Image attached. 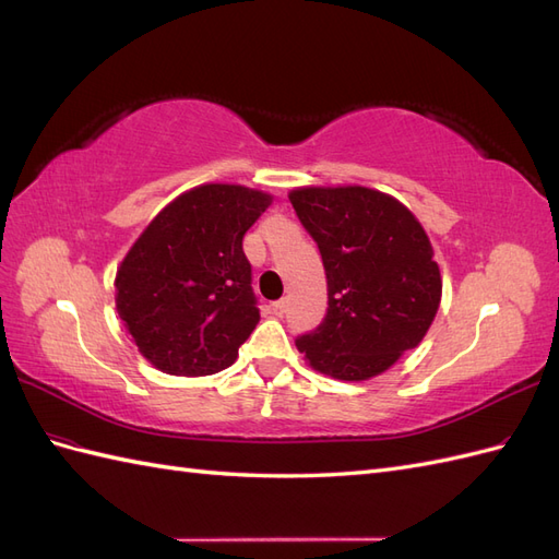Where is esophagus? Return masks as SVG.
I'll return each mask as SVG.
<instances>
[{
	"mask_svg": "<svg viewBox=\"0 0 559 559\" xmlns=\"http://www.w3.org/2000/svg\"><path fill=\"white\" fill-rule=\"evenodd\" d=\"M286 308H289V302H286V298H282V300H275L273 308H270V310H273V314L282 317L286 312Z\"/></svg>",
	"mask_w": 559,
	"mask_h": 559,
	"instance_id": "1",
	"label": "esophagus"
}]
</instances>
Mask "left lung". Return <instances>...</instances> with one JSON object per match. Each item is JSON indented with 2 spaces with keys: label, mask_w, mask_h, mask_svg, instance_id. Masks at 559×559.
Masks as SVG:
<instances>
[{
  "label": "left lung",
  "mask_w": 559,
  "mask_h": 559,
  "mask_svg": "<svg viewBox=\"0 0 559 559\" xmlns=\"http://www.w3.org/2000/svg\"><path fill=\"white\" fill-rule=\"evenodd\" d=\"M298 222L326 270L329 308L296 337L319 373L368 380L419 345L441 306V273L425 228L399 200L364 186L298 189Z\"/></svg>",
  "instance_id": "left-lung-1"
}]
</instances>
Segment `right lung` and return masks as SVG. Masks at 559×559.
Masks as SVG:
<instances>
[{
	"instance_id": "add662e5",
	"label": "right lung",
	"mask_w": 559,
	"mask_h": 559,
	"mask_svg": "<svg viewBox=\"0 0 559 559\" xmlns=\"http://www.w3.org/2000/svg\"><path fill=\"white\" fill-rule=\"evenodd\" d=\"M267 193L205 183L170 202L116 273V308L144 357L170 376H212L259 324L245 233Z\"/></svg>"
}]
</instances>
